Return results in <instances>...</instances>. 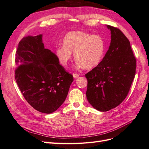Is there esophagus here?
Listing matches in <instances>:
<instances>
[{"label":"esophagus","mask_w":149,"mask_h":149,"mask_svg":"<svg viewBox=\"0 0 149 149\" xmlns=\"http://www.w3.org/2000/svg\"><path fill=\"white\" fill-rule=\"evenodd\" d=\"M73 76H74V77L75 79H76V78H78V77H79V75L77 74L74 73V74H73Z\"/></svg>","instance_id":"34e87169"}]
</instances>
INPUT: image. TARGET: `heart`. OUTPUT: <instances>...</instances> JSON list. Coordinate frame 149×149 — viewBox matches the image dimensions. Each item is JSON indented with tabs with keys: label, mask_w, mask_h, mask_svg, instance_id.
Masks as SVG:
<instances>
[{
	"label": "heart",
	"mask_w": 149,
	"mask_h": 149,
	"mask_svg": "<svg viewBox=\"0 0 149 149\" xmlns=\"http://www.w3.org/2000/svg\"><path fill=\"white\" fill-rule=\"evenodd\" d=\"M63 45L58 47L56 56L61 64L67 66L72 59V52L79 67L91 69L102 60L105 44L99 35L74 31L68 32L63 39Z\"/></svg>",
	"instance_id": "heart-1"
}]
</instances>
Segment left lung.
I'll return each instance as SVG.
<instances>
[{"label":"left lung","mask_w":149,"mask_h":149,"mask_svg":"<svg viewBox=\"0 0 149 149\" xmlns=\"http://www.w3.org/2000/svg\"><path fill=\"white\" fill-rule=\"evenodd\" d=\"M111 42L99 64L85 76L87 79V99L93 108L106 112L125 99L134 79L136 58L130 42L117 27L107 25Z\"/></svg>","instance_id":"obj_1"}]
</instances>
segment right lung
I'll return each mask as SVG.
<instances>
[{
  "label": "right lung",
  "instance_id": "1",
  "mask_svg": "<svg viewBox=\"0 0 149 149\" xmlns=\"http://www.w3.org/2000/svg\"><path fill=\"white\" fill-rule=\"evenodd\" d=\"M42 35L24 37L15 54V79L25 99L37 111L51 113L64 101L73 75L45 49Z\"/></svg>",
  "mask_w": 149,
  "mask_h": 149
}]
</instances>
